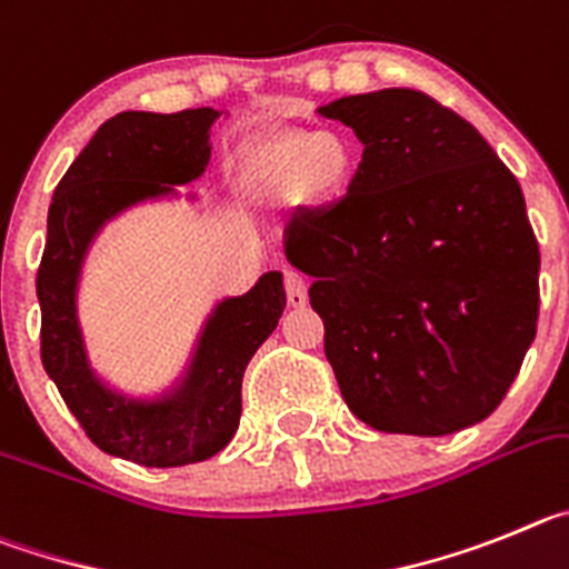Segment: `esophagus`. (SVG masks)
<instances>
[{"label":"esophagus","instance_id":"obj_1","mask_svg":"<svg viewBox=\"0 0 569 569\" xmlns=\"http://www.w3.org/2000/svg\"><path fill=\"white\" fill-rule=\"evenodd\" d=\"M286 300H289L291 309H303L309 303V283L295 269H286Z\"/></svg>","mask_w":569,"mask_h":569}]
</instances>
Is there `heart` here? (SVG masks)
I'll use <instances>...</instances> for the list:
<instances>
[{
	"mask_svg": "<svg viewBox=\"0 0 569 569\" xmlns=\"http://www.w3.org/2000/svg\"><path fill=\"white\" fill-rule=\"evenodd\" d=\"M258 172L266 187H280L297 176L311 196H335L351 178V152L331 132L286 136L260 152Z\"/></svg>",
	"mask_w": 569,
	"mask_h": 569,
	"instance_id": "1",
	"label": "heart"
}]
</instances>
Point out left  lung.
<instances>
[{"label":"left lung","mask_w":569,"mask_h":569,"mask_svg":"<svg viewBox=\"0 0 569 569\" xmlns=\"http://www.w3.org/2000/svg\"><path fill=\"white\" fill-rule=\"evenodd\" d=\"M317 112L366 147L340 201L286 223L346 406L411 437L482 422L539 322L541 258L519 181L473 124L419 90Z\"/></svg>","instance_id":"obj_1"}]
</instances>
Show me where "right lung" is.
Here are the masks:
<instances>
[{"instance_id":"right-lung-1","label":"right lung","mask_w":569,"mask_h":569,"mask_svg":"<svg viewBox=\"0 0 569 569\" xmlns=\"http://www.w3.org/2000/svg\"><path fill=\"white\" fill-rule=\"evenodd\" d=\"M223 110H127L96 130L53 192L48 243L36 278L42 362L87 437L110 457L144 468L203 462L240 422L243 371L286 309L283 272L260 274L243 295L221 297L203 317L187 362L150 393L112 386L90 360L79 317L87 254L107 223L147 203L178 201L207 172L209 130ZM198 192H187L196 203Z\"/></svg>"}]
</instances>
